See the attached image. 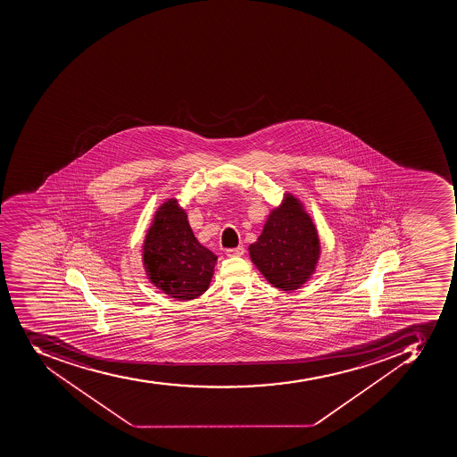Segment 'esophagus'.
Here are the masks:
<instances>
[{
	"label": "esophagus",
	"mask_w": 457,
	"mask_h": 457,
	"mask_svg": "<svg viewBox=\"0 0 457 457\" xmlns=\"http://www.w3.org/2000/svg\"><path fill=\"white\" fill-rule=\"evenodd\" d=\"M227 256L236 257V256H243L245 254V247L243 245H238V247H234V249H227Z\"/></svg>",
	"instance_id": "1"
}]
</instances>
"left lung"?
<instances>
[{"instance_id": "1", "label": "left lung", "mask_w": 457, "mask_h": 457, "mask_svg": "<svg viewBox=\"0 0 457 457\" xmlns=\"http://www.w3.org/2000/svg\"><path fill=\"white\" fill-rule=\"evenodd\" d=\"M249 253L269 283L278 289H299L315 271L320 254L318 231L301 201L286 194Z\"/></svg>"}]
</instances>
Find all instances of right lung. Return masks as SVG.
Here are the masks:
<instances>
[{
  "instance_id": "obj_1",
  "label": "right lung",
  "mask_w": 457,
  "mask_h": 457,
  "mask_svg": "<svg viewBox=\"0 0 457 457\" xmlns=\"http://www.w3.org/2000/svg\"><path fill=\"white\" fill-rule=\"evenodd\" d=\"M215 263L217 256L198 243L179 201L163 203L144 242L149 280L168 296L191 301L208 289Z\"/></svg>"
}]
</instances>
